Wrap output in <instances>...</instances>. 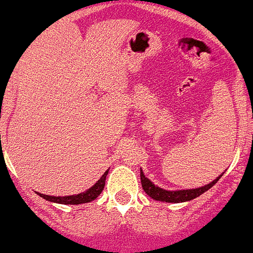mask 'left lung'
Wrapping results in <instances>:
<instances>
[{"label":"left lung","mask_w":253,"mask_h":253,"mask_svg":"<svg viewBox=\"0 0 253 253\" xmlns=\"http://www.w3.org/2000/svg\"><path fill=\"white\" fill-rule=\"evenodd\" d=\"M221 176L222 175H220L213 181H211L205 186H201V188L182 189V190H166V189H162L161 186L154 185V182L148 179L144 175L143 169H140V179H141V186H143L144 192L149 195L150 198L154 199V201H161V202L167 203H181L192 201V199L197 198V197H199L205 192H207L209 189H211Z\"/></svg>","instance_id":"8db88e82"}]
</instances>
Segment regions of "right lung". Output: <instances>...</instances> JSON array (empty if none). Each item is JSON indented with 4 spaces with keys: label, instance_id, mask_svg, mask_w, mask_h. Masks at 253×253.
<instances>
[{
    "label": "right lung",
    "instance_id": "right-lung-1",
    "mask_svg": "<svg viewBox=\"0 0 253 253\" xmlns=\"http://www.w3.org/2000/svg\"><path fill=\"white\" fill-rule=\"evenodd\" d=\"M109 172V169H107L104 175L101 176L100 179L95 182L94 185L91 186L90 189H87L86 192L80 193V194H74V195H65V197H55V195H46L41 194V193H37L41 198L46 199L48 202H54V203H60V205H82V203H88L91 201L96 199L100 193L103 192L104 185H105V179H107V175Z\"/></svg>",
    "mask_w": 253,
    "mask_h": 253
}]
</instances>
